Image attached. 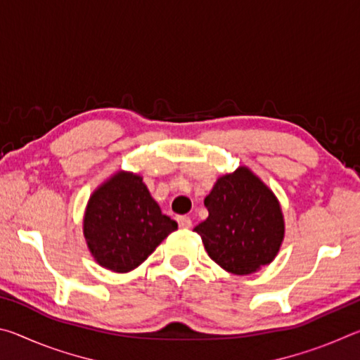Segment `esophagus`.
I'll return each instance as SVG.
<instances>
[{
  "label": "esophagus",
  "instance_id": "esophagus-1",
  "mask_svg": "<svg viewBox=\"0 0 360 360\" xmlns=\"http://www.w3.org/2000/svg\"><path fill=\"white\" fill-rule=\"evenodd\" d=\"M178 224L181 229H191L192 227V221L188 216H178Z\"/></svg>",
  "mask_w": 360,
  "mask_h": 360
}]
</instances>
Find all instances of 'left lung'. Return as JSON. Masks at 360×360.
Instances as JSON below:
<instances>
[{
	"label": "left lung",
	"mask_w": 360,
	"mask_h": 360,
	"mask_svg": "<svg viewBox=\"0 0 360 360\" xmlns=\"http://www.w3.org/2000/svg\"><path fill=\"white\" fill-rule=\"evenodd\" d=\"M205 206L210 216L193 231L219 266L249 275L276 257L284 238L281 206L251 169L240 167L221 176Z\"/></svg>",
	"instance_id": "left-lung-1"
}]
</instances>
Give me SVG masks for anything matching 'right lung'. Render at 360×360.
Masks as SVG:
<instances>
[{
	"mask_svg": "<svg viewBox=\"0 0 360 360\" xmlns=\"http://www.w3.org/2000/svg\"><path fill=\"white\" fill-rule=\"evenodd\" d=\"M178 229L162 214L143 178L119 172L89 200L84 236L94 259L115 273L135 270L167 236Z\"/></svg>",
	"mask_w": 360,
	"mask_h": 360,
	"instance_id": "right-lung-1",
	"label": "right lung"
}]
</instances>
